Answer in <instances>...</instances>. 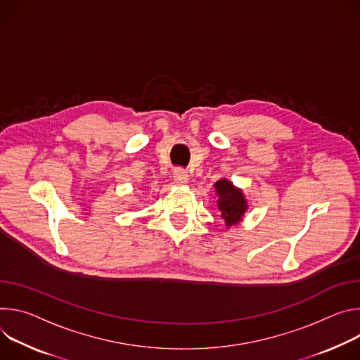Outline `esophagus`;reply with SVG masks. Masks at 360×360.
<instances>
[{
    "label": "esophagus",
    "instance_id": "obj_1",
    "mask_svg": "<svg viewBox=\"0 0 360 360\" xmlns=\"http://www.w3.org/2000/svg\"><path fill=\"white\" fill-rule=\"evenodd\" d=\"M174 181L179 184V186H186L188 183V174L187 172L181 170V169H177L174 172Z\"/></svg>",
    "mask_w": 360,
    "mask_h": 360
}]
</instances>
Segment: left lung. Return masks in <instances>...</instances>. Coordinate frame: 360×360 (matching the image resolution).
I'll list each match as a JSON object with an SVG mask.
<instances>
[{
  "label": "left lung",
  "mask_w": 360,
  "mask_h": 360,
  "mask_svg": "<svg viewBox=\"0 0 360 360\" xmlns=\"http://www.w3.org/2000/svg\"><path fill=\"white\" fill-rule=\"evenodd\" d=\"M214 191L217 195V210L224 220L226 229L240 224L249 209L243 190L236 187L229 179H220L214 183Z\"/></svg>",
  "instance_id": "8db88e82"
}]
</instances>
